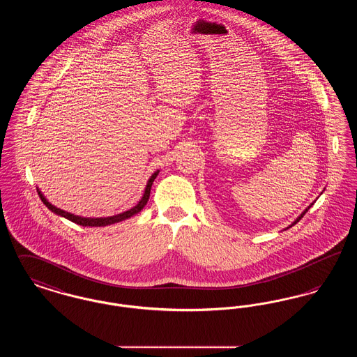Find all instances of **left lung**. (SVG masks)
Returning a JSON list of instances; mask_svg holds the SVG:
<instances>
[{
    "label": "left lung",
    "instance_id": "obj_1",
    "mask_svg": "<svg viewBox=\"0 0 357 357\" xmlns=\"http://www.w3.org/2000/svg\"><path fill=\"white\" fill-rule=\"evenodd\" d=\"M312 204H309V206H307V207H306L305 210H304V211H303V213H301V215H300V217H298V218H297V220H296V221L293 222V223H291V225H290V226H289V227H291V226H294V225H296V223H297V222L300 221V220H301V218H303V217H304V215H305L306 211H307V210H309V208H310V207H312ZM289 227H287V229H289Z\"/></svg>",
    "mask_w": 357,
    "mask_h": 357
}]
</instances>
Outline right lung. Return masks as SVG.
<instances>
[{"label": "right lung", "mask_w": 357, "mask_h": 357, "mask_svg": "<svg viewBox=\"0 0 357 357\" xmlns=\"http://www.w3.org/2000/svg\"><path fill=\"white\" fill-rule=\"evenodd\" d=\"M158 174H159V170L155 171L153 175H151V178H150V179H149V182H147V186L144 188V194H143L142 199H140V201L137 202V204H135L132 208H130V210H127V211H124V213L116 214V215H112V217H104V218H85V217H80V215L70 214L68 211H64V210H61V208H59V207H56V206H53V204H50V202L47 201V198L43 195V192H41L38 188H37V192H38V195H40V198H41L43 204H45V206L51 210L52 213H54V214H57V215H60V217H64V218H67L69 221L75 222V223H77V225H80V226L100 227V226H108V225H112V223H118V222L128 220V218L134 217V215L137 214V213H140V211L143 210V207L147 204V201H149V198H150V192H151L153 182L155 181V178L158 176Z\"/></svg>", "instance_id": "1"}]
</instances>
